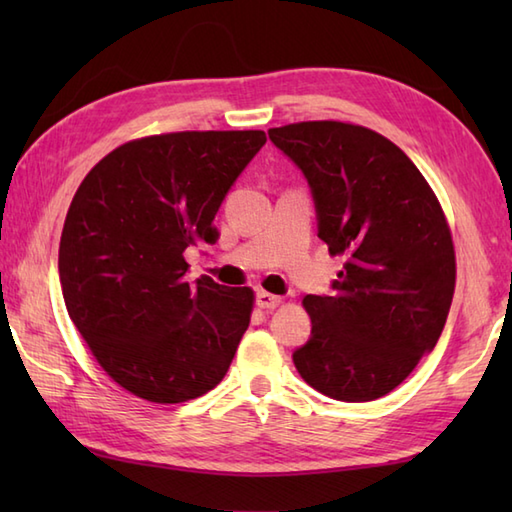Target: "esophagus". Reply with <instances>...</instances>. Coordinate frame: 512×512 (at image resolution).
I'll use <instances>...</instances> for the list:
<instances>
[{
  "label": "esophagus",
  "mask_w": 512,
  "mask_h": 512,
  "mask_svg": "<svg viewBox=\"0 0 512 512\" xmlns=\"http://www.w3.org/2000/svg\"><path fill=\"white\" fill-rule=\"evenodd\" d=\"M279 303H281V297L270 295V292H266V290L257 292V306L262 310H275Z\"/></svg>",
  "instance_id": "obj_1"
}]
</instances>
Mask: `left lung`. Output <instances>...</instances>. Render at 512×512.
Instances as JSON below:
<instances>
[{
    "instance_id": "1",
    "label": "left lung",
    "mask_w": 512,
    "mask_h": 512,
    "mask_svg": "<svg viewBox=\"0 0 512 512\" xmlns=\"http://www.w3.org/2000/svg\"><path fill=\"white\" fill-rule=\"evenodd\" d=\"M308 178L319 237L345 259L332 297H303L310 341L292 354L321 394L367 402L436 347L455 290V248L436 193L374 129L303 121L268 129Z\"/></svg>"
}]
</instances>
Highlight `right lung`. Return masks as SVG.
<instances>
[{
  "label": "right lung",
  "mask_w": 512,
  "mask_h": 512,
  "mask_svg": "<svg viewBox=\"0 0 512 512\" xmlns=\"http://www.w3.org/2000/svg\"><path fill=\"white\" fill-rule=\"evenodd\" d=\"M266 134L171 132L129 140L76 189L59 244L65 308L114 383L176 405L226 376L255 292L189 281L184 250L213 244V217Z\"/></svg>",
  "instance_id": "right-lung-1"
}]
</instances>
